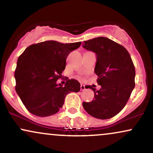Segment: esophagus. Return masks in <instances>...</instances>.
Wrapping results in <instances>:
<instances>
[{
    "label": "esophagus",
    "mask_w": 153,
    "mask_h": 153,
    "mask_svg": "<svg viewBox=\"0 0 153 153\" xmlns=\"http://www.w3.org/2000/svg\"><path fill=\"white\" fill-rule=\"evenodd\" d=\"M85 89V85H82V84H81V85H80V90L81 91H84Z\"/></svg>",
    "instance_id": "obj_1"
}]
</instances>
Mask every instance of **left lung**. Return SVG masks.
I'll return each instance as SVG.
<instances>
[{
  "mask_svg": "<svg viewBox=\"0 0 153 153\" xmlns=\"http://www.w3.org/2000/svg\"><path fill=\"white\" fill-rule=\"evenodd\" d=\"M82 47L96 54L94 72L101 85L99 91L88 85L95 99L83 102L82 106L95 118L110 119L125 106L134 88L135 68L130 54L122 45L103 36L84 41Z\"/></svg>",
  "mask_w": 153,
  "mask_h": 153,
  "instance_id": "8db88e82",
  "label": "left lung"
}]
</instances>
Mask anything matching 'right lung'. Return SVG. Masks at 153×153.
<instances>
[{
    "label": "right lung",
    "mask_w": 153,
    "mask_h": 153,
    "mask_svg": "<svg viewBox=\"0 0 153 153\" xmlns=\"http://www.w3.org/2000/svg\"><path fill=\"white\" fill-rule=\"evenodd\" d=\"M81 42L63 44L45 41L31 45L19 56L14 76L16 91L32 114L48 117L62 107L66 95L78 92L80 84L75 79L65 85L57 83L66 66V59Z\"/></svg>",
    "instance_id": "right-lung-1"
}]
</instances>
